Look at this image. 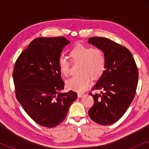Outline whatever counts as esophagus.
Listing matches in <instances>:
<instances>
[{
    "mask_svg": "<svg viewBox=\"0 0 149 149\" xmlns=\"http://www.w3.org/2000/svg\"><path fill=\"white\" fill-rule=\"evenodd\" d=\"M77 95H78V97L79 98H81V97H82L83 96V93H77Z\"/></svg>",
    "mask_w": 149,
    "mask_h": 149,
    "instance_id": "esophagus-1",
    "label": "esophagus"
}]
</instances>
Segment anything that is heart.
Wrapping results in <instances>:
<instances>
[{
    "instance_id": "1",
    "label": "heart",
    "mask_w": 149,
    "mask_h": 149,
    "mask_svg": "<svg viewBox=\"0 0 149 149\" xmlns=\"http://www.w3.org/2000/svg\"><path fill=\"white\" fill-rule=\"evenodd\" d=\"M69 56L72 63L80 64L79 72L81 74L66 81V87L70 90L78 92L84 91L91 84V77L93 79H97L104 72L107 60L100 49L78 45L70 51ZM58 66L61 74L68 76L70 66L68 59L61 56L58 59Z\"/></svg>"
}]
</instances>
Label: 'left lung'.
<instances>
[{
  "label": "left lung",
  "mask_w": 149,
  "mask_h": 149,
  "mask_svg": "<svg viewBox=\"0 0 149 149\" xmlns=\"http://www.w3.org/2000/svg\"><path fill=\"white\" fill-rule=\"evenodd\" d=\"M89 43L105 55V70L92 87L101 89L92 95L94 104L89 110L91 119L102 125H111L121 119L135 96L138 70L129 49L109 38L91 37Z\"/></svg>",
  "instance_id": "1"
}]
</instances>
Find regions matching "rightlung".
Listing matches in <instances>:
<instances>
[{
	"label": "right lung",
	"mask_w": 149,
	"mask_h": 149,
	"mask_svg": "<svg viewBox=\"0 0 149 149\" xmlns=\"http://www.w3.org/2000/svg\"><path fill=\"white\" fill-rule=\"evenodd\" d=\"M69 40L62 36L37 38L19 55L13 72L15 95L36 123L54 127L65 119L76 92L62 93L64 83L58 66Z\"/></svg>",
	"instance_id": "right-lung-1"
}]
</instances>
